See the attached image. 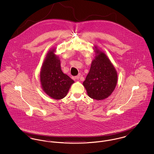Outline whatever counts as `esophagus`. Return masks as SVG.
Returning <instances> with one entry per match:
<instances>
[{"mask_svg":"<svg viewBox=\"0 0 154 154\" xmlns=\"http://www.w3.org/2000/svg\"><path fill=\"white\" fill-rule=\"evenodd\" d=\"M80 78V75H77L75 76V79L77 80H79V79Z\"/></svg>","mask_w":154,"mask_h":154,"instance_id":"esophagus-1","label":"esophagus"}]
</instances>
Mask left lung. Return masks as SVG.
Returning <instances> with one entry per match:
<instances>
[{
    "mask_svg": "<svg viewBox=\"0 0 154 154\" xmlns=\"http://www.w3.org/2000/svg\"><path fill=\"white\" fill-rule=\"evenodd\" d=\"M91 63L83 85L91 98L101 100L107 98L117 84V74L106 54L100 51Z\"/></svg>",
    "mask_w": 154,
    "mask_h": 154,
    "instance_id": "8db88e82",
    "label": "left lung"
}]
</instances>
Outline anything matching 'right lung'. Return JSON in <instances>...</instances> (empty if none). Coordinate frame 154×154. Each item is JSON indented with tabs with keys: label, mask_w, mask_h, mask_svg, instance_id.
Wrapping results in <instances>:
<instances>
[{
	"label": "right lung",
	"mask_w": 154,
	"mask_h": 154,
	"mask_svg": "<svg viewBox=\"0 0 154 154\" xmlns=\"http://www.w3.org/2000/svg\"><path fill=\"white\" fill-rule=\"evenodd\" d=\"M50 51L40 72V81L44 92L50 97L60 100L64 98L74 81L61 69L60 60Z\"/></svg>",
	"instance_id": "right-lung-1"
}]
</instances>
